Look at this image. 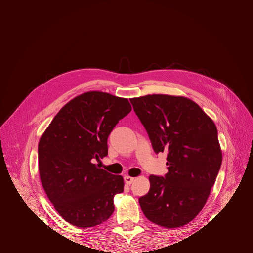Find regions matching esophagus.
<instances>
[{
	"label": "esophagus",
	"mask_w": 253,
	"mask_h": 253,
	"mask_svg": "<svg viewBox=\"0 0 253 253\" xmlns=\"http://www.w3.org/2000/svg\"><path fill=\"white\" fill-rule=\"evenodd\" d=\"M124 181H125L126 184H131L132 182L134 181V177H131V176L126 175V176H124Z\"/></svg>",
	"instance_id": "34e87169"
}]
</instances>
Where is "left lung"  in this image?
I'll use <instances>...</instances> for the list:
<instances>
[{"label":"left lung","instance_id":"8db88e82","mask_svg":"<svg viewBox=\"0 0 253 253\" xmlns=\"http://www.w3.org/2000/svg\"><path fill=\"white\" fill-rule=\"evenodd\" d=\"M155 153L168 152L164 177L151 175L139 198L143 214L167 229L183 227L202 210L222 161L217 129L195 101L152 94L130 99Z\"/></svg>","mask_w":253,"mask_h":253}]
</instances>
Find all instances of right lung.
Returning a JSON list of instances; mask_svg holds the SVG:
<instances>
[{"label":"right lung","mask_w":253,"mask_h":253,"mask_svg":"<svg viewBox=\"0 0 253 253\" xmlns=\"http://www.w3.org/2000/svg\"><path fill=\"white\" fill-rule=\"evenodd\" d=\"M127 98L89 91L63 105L38 145L40 178L58 214L78 228L108 220L124 179L94 164L108 155V137L131 112Z\"/></svg>","instance_id":"obj_1"}]
</instances>
